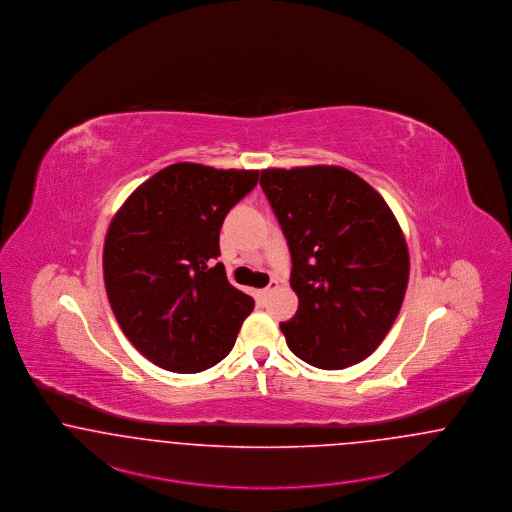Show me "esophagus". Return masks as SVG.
Here are the masks:
<instances>
[{
	"instance_id": "34e87169",
	"label": "esophagus",
	"mask_w": 512,
	"mask_h": 512,
	"mask_svg": "<svg viewBox=\"0 0 512 512\" xmlns=\"http://www.w3.org/2000/svg\"><path fill=\"white\" fill-rule=\"evenodd\" d=\"M279 289V283L277 281H271L269 283V287H266L264 290H260V298H264V300H267L275 290Z\"/></svg>"
}]
</instances>
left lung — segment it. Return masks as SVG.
Returning a JSON list of instances; mask_svg holds the SVG:
<instances>
[{
	"mask_svg": "<svg viewBox=\"0 0 512 512\" xmlns=\"http://www.w3.org/2000/svg\"><path fill=\"white\" fill-rule=\"evenodd\" d=\"M260 185L292 258L298 312L281 323L294 356L344 369L392 329L409 281V252L386 200L340 166L267 168Z\"/></svg>",
	"mask_w": 512,
	"mask_h": 512,
	"instance_id": "1",
	"label": "left lung"
}]
</instances>
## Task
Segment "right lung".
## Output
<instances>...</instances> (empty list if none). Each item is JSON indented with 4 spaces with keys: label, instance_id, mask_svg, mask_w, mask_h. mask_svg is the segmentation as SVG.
<instances>
[{
    "label": "right lung",
    "instance_id": "add662e5",
    "mask_svg": "<svg viewBox=\"0 0 512 512\" xmlns=\"http://www.w3.org/2000/svg\"><path fill=\"white\" fill-rule=\"evenodd\" d=\"M258 174L178 162L141 183L112 218L103 248L112 312L135 348L166 371L220 363L254 308L214 260L227 212Z\"/></svg>",
    "mask_w": 512,
    "mask_h": 512
}]
</instances>
